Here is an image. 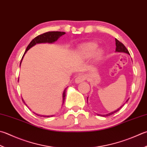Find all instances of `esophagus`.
Listing matches in <instances>:
<instances>
[{
	"instance_id": "1",
	"label": "esophagus",
	"mask_w": 147,
	"mask_h": 147,
	"mask_svg": "<svg viewBox=\"0 0 147 147\" xmlns=\"http://www.w3.org/2000/svg\"><path fill=\"white\" fill-rule=\"evenodd\" d=\"M86 77L84 75H79V76L76 77V79H75V82L77 83V84H79V83L84 81Z\"/></svg>"
}]
</instances>
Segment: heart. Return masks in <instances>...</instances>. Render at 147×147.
<instances>
[{"label":"heart","mask_w":147,"mask_h":147,"mask_svg":"<svg viewBox=\"0 0 147 147\" xmlns=\"http://www.w3.org/2000/svg\"><path fill=\"white\" fill-rule=\"evenodd\" d=\"M98 45L95 42H88L82 44L78 47L77 52L79 56L83 59H86L93 55L95 61H98L104 55L102 49H97Z\"/></svg>","instance_id":"1"}]
</instances>
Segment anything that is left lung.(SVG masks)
Wrapping results in <instances>:
<instances>
[{"label": "left lung", "mask_w": 147, "mask_h": 147, "mask_svg": "<svg viewBox=\"0 0 147 147\" xmlns=\"http://www.w3.org/2000/svg\"><path fill=\"white\" fill-rule=\"evenodd\" d=\"M115 41H116V47H116V52H125V53L129 54V52L128 51V50L127 49V48L125 47V45H124L122 43H121L120 41H119L117 39H115ZM87 100H88V98H87ZM127 101H128V100H127ZM123 105L124 104H123ZM123 106H121V107H120V108H118V109L115 110V111H113V112L110 113H108V114H106V115H100V116H102V117H109V116L112 115L114 114V113L118 112Z\"/></svg>", "instance_id": "8db88e82"}]
</instances>
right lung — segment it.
<instances>
[{
	"label": "right lung",
	"instance_id": "right-lung-1",
	"mask_svg": "<svg viewBox=\"0 0 147 147\" xmlns=\"http://www.w3.org/2000/svg\"><path fill=\"white\" fill-rule=\"evenodd\" d=\"M65 34V32H60V31H51V32H45L43 33L42 34H40V35H38V36H36V38H34V39H33L31 41H30V43L29 44V45L27 46V47L26 50V52H25L24 54L23 55V57L22 58V60H21V62H20V65H21V63H22V59H23L24 56L26 54V52L28 51L29 49H30L33 47L34 45H35L37 43H54V41H56L57 40V39L59 38H60L61 36L64 35ZM65 96H66V89L63 91V105L64 104V102H65ZM22 101L24 102V103L26 105V104L25 103L24 100L22 98ZM27 106V105H26ZM36 114V113H35ZM38 116H39V117H53V116L51 115V116H44V115H38V114H36Z\"/></svg>",
	"mask_w": 147,
	"mask_h": 147
}]
</instances>
